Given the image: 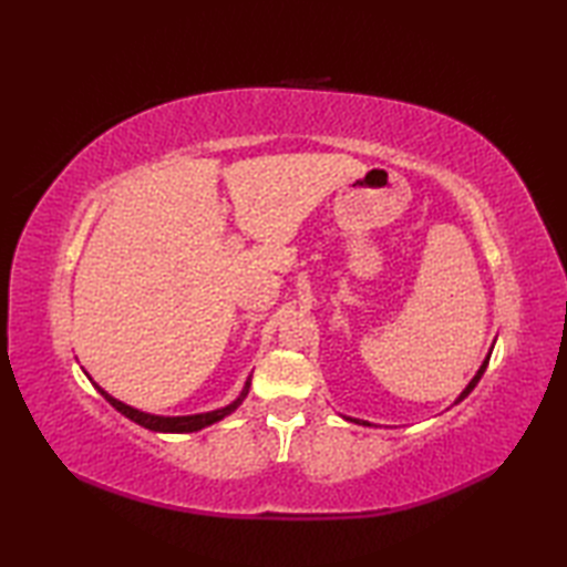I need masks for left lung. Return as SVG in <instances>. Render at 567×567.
<instances>
[{"mask_svg": "<svg viewBox=\"0 0 567 567\" xmlns=\"http://www.w3.org/2000/svg\"><path fill=\"white\" fill-rule=\"evenodd\" d=\"M492 348H495V346H492ZM489 355H492V351L487 353V358L483 360V365H480V370L475 372V378L467 382V388H465V390H463L461 394H457V400H455V404H457V402H463V400H465V396H467L470 392H473V390H475V384L480 382V378H483V375H485V370H487V363H489ZM346 419H348V416H346ZM351 421H355V424H363V426H370V424H368V421H358V419H351Z\"/></svg>", "mask_w": 567, "mask_h": 567, "instance_id": "obj_1", "label": "left lung"}]
</instances>
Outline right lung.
Returning <instances> with one entry per match:
<instances>
[{"label":"right lung","mask_w":567,"mask_h":567,"mask_svg":"<svg viewBox=\"0 0 567 567\" xmlns=\"http://www.w3.org/2000/svg\"><path fill=\"white\" fill-rule=\"evenodd\" d=\"M97 388V392L104 396L106 402H110L116 412H122L126 419L134 421V424L148 429V431H158V433H192V431H199V429H207L212 424H216V421H221L224 416L234 414L236 409L244 404V400L248 396V390H250V378L246 380L244 390H240V394L236 396V400L231 404H226L221 409H214V412H202V414H189V416H158V414H148V412H141V409H134L128 406L124 402H118L116 396H112L106 390H102L100 384H94Z\"/></svg>","instance_id":"add662e5"}]
</instances>
